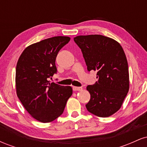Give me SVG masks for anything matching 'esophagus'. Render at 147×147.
<instances>
[{
  "label": "esophagus",
  "instance_id": "esophagus-1",
  "mask_svg": "<svg viewBox=\"0 0 147 147\" xmlns=\"http://www.w3.org/2000/svg\"><path fill=\"white\" fill-rule=\"evenodd\" d=\"M72 89H73L74 91H81L83 90L82 87H76V86H73L72 87Z\"/></svg>",
  "mask_w": 147,
  "mask_h": 147
}]
</instances>
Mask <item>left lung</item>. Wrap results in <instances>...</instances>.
Listing matches in <instances>:
<instances>
[{
	"mask_svg": "<svg viewBox=\"0 0 147 147\" xmlns=\"http://www.w3.org/2000/svg\"><path fill=\"white\" fill-rule=\"evenodd\" d=\"M74 41L82 50L88 71L97 72L98 81L88 86L90 99L87 110L101 117L115 113L129 90L128 62L117 41L99 34L77 36Z\"/></svg>",
	"mask_w": 147,
	"mask_h": 147,
	"instance_id": "1",
	"label": "left lung"
}]
</instances>
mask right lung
<instances>
[{
  "instance_id": "add662e5",
  "label": "right lung",
  "mask_w": 147,
  "mask_h": 147,
  "mask_svg": "<svg viewBox=\"0 0 147 147\" xmlns=\"http://www.w3.org/2000/svg\"><path fill=\"white\" fill-rule=\"evenodd\" d=\"M68 36H54L29 45L18 59L16 68V95L33 118L43 123L63 113L72 88L48 81L57 72L55 60Z\"/></svg>"
}]
</instances>
